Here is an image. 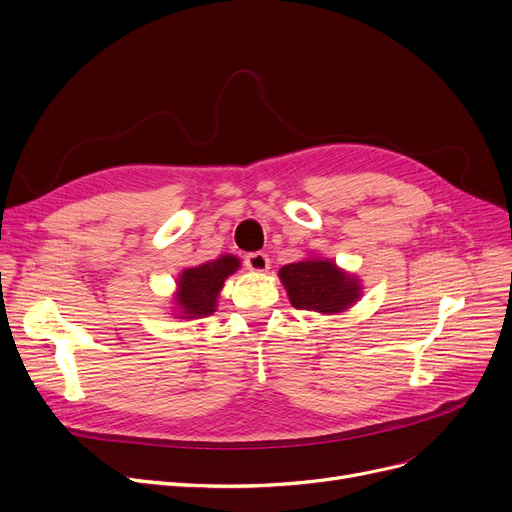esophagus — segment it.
<instances>
[{
  "instance_id": "1",
  "label": "esophagus",
  "mask_w": 512,
  "mask_h": 512,
  "mask_svg": "<svg viewBox=\"0 0 512 512\" xmlns=\"http://www.w3.org/2000/svg\"><path fill=\"white\" fill-rule=\"evenodd\" d=\"M245 265H247V270H251V272H255V274H263V272L270 270V257H267V255L261 253V251L249 253V255L245 257Z\"/></svg>"
}]
</instances>
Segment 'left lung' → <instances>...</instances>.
Masks as SVG:
<instances>
[{"mask_svg": "<svg viewBox=\"0 0 512 512\" xmlns=\"http://www.w3.org/2000/svg\"><path fill=\"white\" fill-rule=\"evenodd\" d=\"M278 276L292 307L297 309L334 315L346 311L361 297L359 278L346 274L330 259L309 257L288 263Z\"/></svg>", "mask_w": 512, "mask_h": 512, "instance_id": "left-lung-1", "label": "left lung"}]
</instances>
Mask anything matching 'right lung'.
Returning <instances> with one entry per match:
<instances>
[{
    "mask_svg": "<svg viewBox=\"0 0 512 512\" xmlns=\"http://www.w3.org/2000/svg\"><path fill=\"white\" fill-rule=\"evenodd\" d=\"M240 267V259L234 255H222L220 259L205 261L197 267H186L178 278L176 305L180 319L207 317L218 307L220 290L224 280Z\"/></svg>",
    "mask_w": 512,
    "mask_h": 512,
    "instance_id": "obj_1",
    "label": "right lung"
}]
</instances>
